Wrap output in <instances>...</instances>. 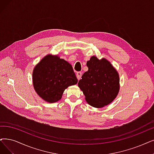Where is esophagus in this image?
<instances>
[{
  "label": "esophagus",
  "mask_w": 154,
  "mask_h": 154,
  "mask_svg": "<svg viewBox=\"0 0 154 154\" xmlns=\"http://www.w3.org/2000/svg\"><path fill=\"white\" fill-rule=\"evenodd\" d=\"M76 77L79 80V79H80L81 77H82V72H76Z\"/></svg>",
  "instance_id": "34e87169"
}]
</instances>
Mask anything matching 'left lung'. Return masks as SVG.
<instances>
[{
    "mask_svg": "<svg viewBox=\"0 0 154 154\" xmlns=\"http://www.w3.org/2000/svg\"><path fill=\"white\" fill-rule=\"evenodd\" d=\"M88 70L78 82L89 105L101 108L109 105L118 96L120 85L119 73L108 60L91 56L87 61Z\"/></svg>",
    "mask_w": 154,
    "mask_h": 154,
    "instance_id": "obj_1",
    "label": "left lung"
}]
</instances>
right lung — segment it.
Returning <instances> with one entry per match:
<instances>
[{"mask_svg":"<svg viewBox=\"0 0 154 154\" xmlns=\"http://www.w3.org/2000/svg\"><path fill=\"white\" fill-rule=\"evenodd\" d=\"M32 79L36 93L48 103L60 100L65 89L78 83L72 66L52 54L47 55L35 66Z\"/></svg>","mask_w":154,"mask_h":154,"instance_id":"add662e5","label":"right lung"}]
</instances>
